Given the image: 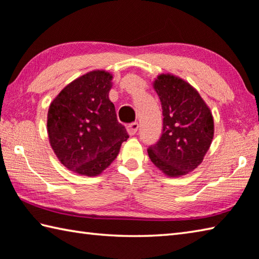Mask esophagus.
Returning a JSON list of instances; mask_svg holds the SVG:
<instances>
[{
    "label": "esophagus",
    "mask_w": 259,
    "mask_h": 259,
    "mask_svg": "<svg viewBox=\"0 0 259 259\" xmlns=\"http://www.w3.org/2000/svg\"><path fill=\"white\" fill-rule=\"evenodd\" d=\"M138 128H139V124L137 123V122H134V123H130L128 126H126V129H128V133L131 136H134L136 133H137Z\"/></svg>",
    "instance_id": "1"
}]
</instances>
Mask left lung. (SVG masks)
I'll return each instance as SVG.
<instances>
[{"label": "left lung", "mask_w": 259, "mask_h": 259, "mask_svg": "<svg viewBox=\"0 0 259 259\" xmlns=\"http://www.w3.org/2000/svg\"><path fill=\"white\" fill-rule=\"evenodd\" d=\"M154 88L162 104L163 130L148 147V156L166 176H183L203 162L213 139V116L198 92L180 78L161 74Z\"/></svg>", "instance_id": "left-lung-1"}]
</instances>
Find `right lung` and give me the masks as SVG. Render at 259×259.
I'll use <instances>...</instances> for the list:
<instances>
[{"label": "right lung", "instance_id": "1", "mask_svg": "<svg viewBox=\"0 0 259 259\" xmlns=\"http://www.w3.org/2000/svg\"><path fill=\"white\" fill-rule=\"evenodd\" d=\"M111 80L103 70L88 72L64 87L50 105L52 148L65 167L81 176L102 173L129 138L109 100Z\"/></svg>", "mask_w": 259, "mask_h": 259}]
</instances>
